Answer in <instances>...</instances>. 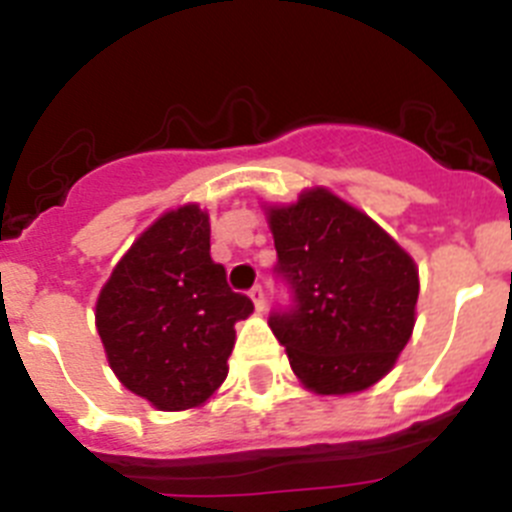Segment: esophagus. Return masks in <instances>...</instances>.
Returning <instances> with one entry per match:
<instances>
[{
  "label": "esophagus",
  "mask_w": 512,
  "mask_h": 512,
  "mask_svg": "<svg viewBox=\"0 0 512 512\" xmlns=\"http://www.w3.org/2000/svg\"><path fill=\"white\" fill-rule=\"evenodd\" d=\"M248 295H251V300H253V305H256V310H259V312L266 310V295H264V287H261V284L251 287V292H248Z\"/></svg>",
  "instance_id": "esophagus-1"
}]
</instances>
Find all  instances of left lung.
<instances>
[{"label":"left lung","instance_id":"left-lung-1","mask_svg":"<svg viewBox=\"0 0 512 512\" xmlns=\"http://www.w3.org/2000/svg\"><path fill=\"white\" fill-rule=\"evenodd\" d=\"M277 277L292 305L269 328L307 390L351 395L395 366L413 336L418 269L372 217L328 189L269 207Z\"/></svg>","mask_w":512,"mask_h":512}]
</instances>
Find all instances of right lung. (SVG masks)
Returning <instances> with one entry per match:
<instances>
[{"mask_svg": "<svg viewBox=\"0 0 512 512\" xmlns=\"http://www.w3.org/2000/svg\"><path fill=\"white\" fill-rule=\"evenodd\" d=\"M253 302L210 256V217L164 212L117 261L99 292L104 354L130 392L158 410L197 408L228 377L235 323Z\"/></svg>", "mask_w": 512, "mask_h": 512, "instance_id": "obj_1", "label": "right lung"}]
</instances>
